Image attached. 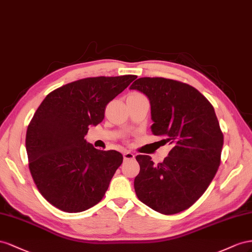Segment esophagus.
I'll use <instances>...</instances> for the list:
<instances>
[{
    "mask_svg": "<svg viewBox=\"0 0 252 252\" xmlns=\"http://www.w3.org/2000/svg\"><path fill=\"white\" fill-rule=\"evenodd\" d=\"M135 158V155L130 152V151H126V152L124 153V159L126 161V160H132Z\"/></svg>",
    "mask_w": 252,
    "mask_h": 252,
    "instance_id": "34e87169",
    "label": "esophagus"
}]
</instances>
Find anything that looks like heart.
I'll use <instances>...</instances> for the list:
<instances>
[{
    "mask_svg": "<svg viewBox=\"0 0 252 252\" xmlns=\"http://www.w3.org/2000/svg\"><path fill=\"white\" fill-rule=\"evenodd\" d=\"M140 94H137V93H134V94H132V96H139Z\"/></svg>",
    "mask_w": 252,
    "mask_h": 252,
    "instance_id": "obj_1",
    "label": "heart"
}]
</instances>
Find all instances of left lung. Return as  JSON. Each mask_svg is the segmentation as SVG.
<instances>
[{
  "instance_id": "8db88e82",
  "label": "left lung",
  "mask_w": 252,
  "mask_h": 252,
  "mask_svg": "<svg viewBox=\"0 0 252 252\" xmlns=\"http://www.w3.org/2000/svg\"><path fill=\"white\" fill-rule=\"evenodd\" d=\"M131 90L151 104L152 133L173 148L162 162L137 155L140 166L134 188L140 202L161 214L190 208L203 195L218 172L224 136L212 104L193 86L166 78L143 77Z\"/></svg>"
}]
</instances>
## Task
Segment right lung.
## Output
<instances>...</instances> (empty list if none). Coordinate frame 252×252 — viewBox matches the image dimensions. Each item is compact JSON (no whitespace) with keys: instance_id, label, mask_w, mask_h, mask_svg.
Listing matches in <instances>:
<instances>
[{"instance_id":"1","label":"right lung","mask_w":252,"mask_h":252,"mask_svg":"<svg viewBox=\"0 0 252 252\" xmlns=\"http://www.w3.org/2000/svg\"><path fill=\"white\" fill-rule=\"evenodd\" d=\"M136 78L80 79L49 93L35 111L26 132L28 166L39 192L56 208L81 212L104 196L124 157L115 150L95 149L84 136Z\"/></svg>"}]
</instances>
